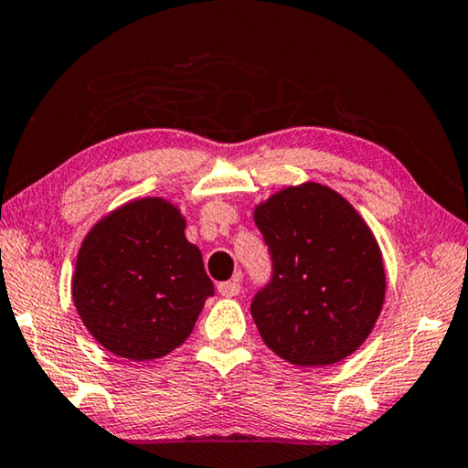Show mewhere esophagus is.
Instances as JSON below:
<instances>
[{
	"mask_svg": "<svg viewBox=\"0 0 468 468\" xmlns=\"http://www.w3.org/2000/svg\"><path fill=\"white\" fill-rule=\"evenodd\" d=\"M239 274L235 279L225 281V283H218V293L225 295V298H235V295L241 293V283H239Z\"/></svg>",
	"mask_w": 468,
	"mask_h": 468,
	"instance_id": "1",
	"label": "esophagus"
}]
</instances>
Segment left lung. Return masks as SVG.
<instances>
[{"label": "left lung", "instance_id": "1", "mask_svg": "<svg viewBox=\"0 0 468 468\" xmlns=\"http://www.w3.org/2000/svg\"><path fill=\"white\" fill-rule=\"evenodd\" d=\"M254 222L272 258V279L251 302L264 344L298 367L354 354L385 302L383 256L365 218L310 181L258 204Z\"/></svg>", "mask_w": 468, "mask_h": 468}]
</instances>
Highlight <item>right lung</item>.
Segmentation results:
<instances>
[{"instance_id":"obj_1","label":"right lung","mask_w":468,"mask_h":468,"mask_svg":"<svg viewBox=\"0 0 468 468\" xmlns=\"http://www.w3.org/2000/svg\"><path fill=\"white\" fill-rule=\"evenodd\" d=\"M214 285L202 251L165 197L127 202L80 243L72 302L100 346L133 362L155 360L191 335Z\"/></svg>"}]
</instances>
